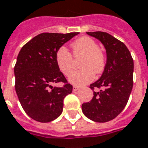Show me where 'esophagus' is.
Returning <instances> with one entry per match:
<instances>
[{
    "label": "esophagus",
    "instance_id": "34e87169",
    "mask_svg": "<svg viewBox=\"0 0 148 148\" xmlns=\"http://www.w3.org/2000/svg\"><path fill=\"white\" fill-rule=\"evenodd\" d=\"M79 88H80V87H78V86H74V87H73V91H78Z\"/></svg>",
    "mask_w": 148,
    "mask_h": 148
}]
</instances>
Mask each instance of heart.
Returning a JSON list of instances; mask_svg holds the SVG:
<instances>
[{
  "instance_id": "obj_1",
  "label": "heart",
  "mask_w": 148,
  "mask_h": 148,
  "mask_svg": "<svg viewBox=\"0 0 148 148\" xmlns=\"http://www.w3.org/2000/svg\"><path fill=\"white\" fill-rule=\"evenodd\" d=\"M71 49L72 55L64 47L60 48L56 53L57 67L65 75H68L72 71L73 57L74 59L82 58L79 62V67L82 70L74 71L69 76L71 83L78 86L85 85L94 79L95 74H99L103 72L106 57L93 39L87 36L81 37L71 44Z\"/></svg>"
}]
</instances>
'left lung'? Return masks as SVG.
Returning <instances> with one entry per match:
<instances>
[{
	"mask_svg": "<svg viewBox=\"0 0 148 148\" xmlns=\"http://www.w3.org/2000/svg\"><path fill=\"white\" fill-rule=\"evenodd\" d=\"M104 45L107 61L103 74L90 85L93 92L90 102L82 104L84 115L96 122L114 119L124 109L133 87L134 61L124 43L108 33L87 32Z\"/></svg>",
	"mask_w": 148,
	"mask_h": 148,
	"instance_id": "left-lung-1",
	"label": "left lung"
}]
</instances>
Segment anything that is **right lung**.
I'll use <instances>...</instances> for the list:
<instances>
[{"instance_id": "right-lung-1", "label": "right lung", "mask_w": 148, "mask_h": 148, "mask_svg": "<svg viewBox=\"0 0 148 148\" xmlns=\"http://www.w3.org/2000/svg\"><path fill=\"white\" fill-rule=\"evenodd\" d=\"M78 32L41 33L21 49L14 66L15 91L24 111L33 120L49 122L61 115L73 86L58 69L56 53ZM62 82L61 88L52 84Z\"/></svg>"}]
</instances>
